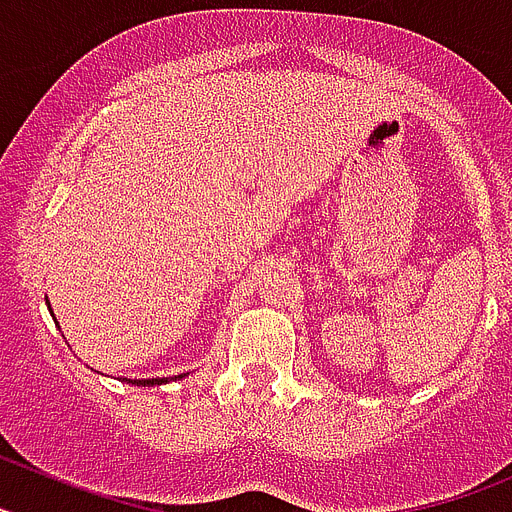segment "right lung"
I'll return each mask as SVG.
<instances>
[{"instance_id":"add662e5","label":"right lung","mask_w":512,"mask_h":512,"mask_svg":"<svg viewBox=\"0 0 512 512\" xmlns=\"http://www.w3.org/2000/svg\"><path fill=\"white\" fill-rule=\"evenodd\" d=\"M45 305H48V310H51V302L45 300ZM53 315V310H51ZM187 377V374H176V377H158V379H133V384H138V387H153V384H166V382H174V379H182Z\"/></svg>"}]
</instances>
